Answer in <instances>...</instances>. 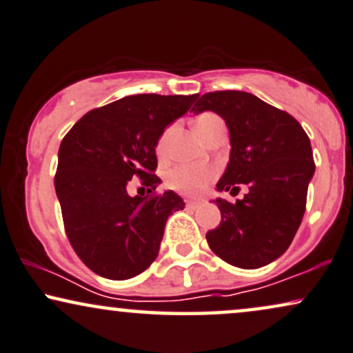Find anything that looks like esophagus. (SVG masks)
I'll return each mask as SVG.
<instances>
[{
    "label": "esophagus",
    "mask_w": 353,
    "mask_h": 353,
    "mask_svg": "<svg viewBox=\"0 0 353 353\" xmlns=\"http://www.w3.org/2000/svg\"><path fill=\"white\" fill-rule=\"evenodd\" d=\"M185 207H187V208L195 210V208H199V207H200V202H197V200H187V202H185Z\"/></svg>",
    "instance_id": "34e87169"
}]
</instances>
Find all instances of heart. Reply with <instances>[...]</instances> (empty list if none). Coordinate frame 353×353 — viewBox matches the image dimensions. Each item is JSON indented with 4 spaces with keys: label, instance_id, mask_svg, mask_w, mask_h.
I'll return each mask as SVG.
<instances>
[{
    "label": "heart",
    "instance_id": "b5f03b06",
    "mask_svg": "<svg viewBox=\"0 0 353 353\" xmlns=\"http://www.w3.org/2000/svg\"><path fill=\"white\" fill-rule=\"evenodd\" d=\"M223 122L218 115L212 112L200 114L194 122V128L200 138L205 137L213 125ZM174 132V127H168L166 130L161 133L158 143H156V153L158 156H166L169 150V141H171V135ZM216 168L210 166V164H203V166H197V164H179V166L172 168L168 174V185L172 190L179 192L182 195H189V197H195L200 195L207 187L215 181L216 177Z\"/></svg>",
    "mask_w": 353,
    "mask_h": 353
}]
</instances>
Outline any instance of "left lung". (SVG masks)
Masks as SVG:
<instances>
[{
  "instance_id": "left-lung-1",
  "label": "left lung",
  "mask_w": 353,
  "mask_h": 353,
  "mask_svg": "<svg viewBox=\"0 0 353 353\" xmlns=\"http://www.w3.org/2000/svg\"><path fill=\"white\" fill-rule=\"evenodd\" d=\"M192 110H212L228 125L230 163L216 189H249L236 203L215 200L221 223L207 233L210 249L241 269L270 264L287 251L305 215L314 174L310 138L295 117L249 92H205Z\"/></svg>"
}]
</instances>
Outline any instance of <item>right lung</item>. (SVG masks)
I'll use <instances>...</instances> for the list:
<instances>
[{
  "label": "right lung",
  "instance_id": "add662e5",
  "mask_svg": "<svg viewBox=\"0 0 353 353\" xmlns=\"http://www.w3.org/2000/svg\"><path fill=\"white\" fill-rule=\"evenodd\" d=\"M197 94H137L84 114L61 140L55 190L66 236L94 274L127 280L158 257L168 216L184 208L176 192L156 194L161 182L156 143L184 115ZM138 176L146 198H130Z\"/></svg>",
  "mask_w": 353,
  "mask_h": 353
}]
</instances>
